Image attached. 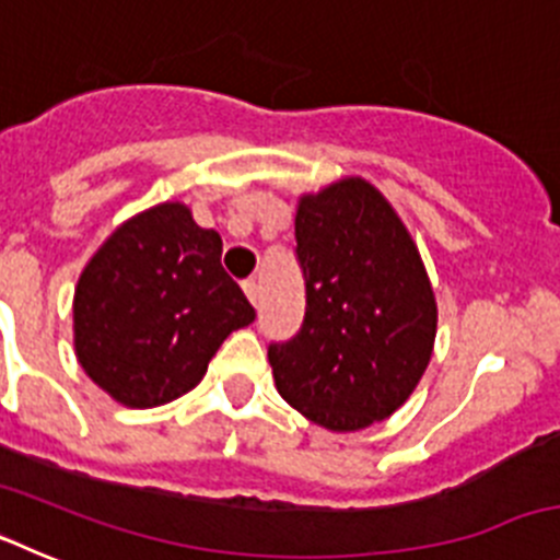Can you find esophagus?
Wrapping results in <instances>:
<instances>
[{
  "mask_svg": "<svg viewBox=\"0 0 560 560\" xmlns=\"http://www.w3.org/2000/svg\"><path fill=\"white\" fill-rule=\"evenodd\" d=\"M244 291L252 300V305H260V285H257V280H244Z\"/></svg>",
  "mask_w": 560,
  "mask_h": 560,
  "instance_id": "obj_1",
  "label": "esophagus"
}]
</instances>
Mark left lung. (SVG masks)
Wrapping results in <instances>:
<instances>
[{
    "label": "left lung",
    "instance_id": "1",
    "mask_svg": "<svg viewBox=\"0 0 560 560\" xmlns=\"http://www.w3.org/2000/svg\"><path fill=\"white\" fill-rule=\"evenodd\" d=\"M294 237L305 316L269 345L277 393L330 432H359L418 387L438 330L432 285L407 226L364 179L303 196Z\"/></svg>",
    "mask_w": 560,
    "mask_h": 560
}]
</instances>
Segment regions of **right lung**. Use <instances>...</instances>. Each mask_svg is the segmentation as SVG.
I'll use <instances>...</instances> for the list:
<instances>
[{
	"instance_id": "1",
	"label": "right lung",
	"mask_w": 560,
	"mask_h": 560,
	"mask_svg": "<svg viewBox=\"0 0 560 560\" xmlns=\"http://www.w3.org/2000/svg\"><path fill=\"white\" fill-rule=\"evenodd\" d=\"M75 353L131 409L190 393L232 330L255 319L221 266V235L185 205H160L114 230L75 289Z\"/></svg>"
}]
</instances>
